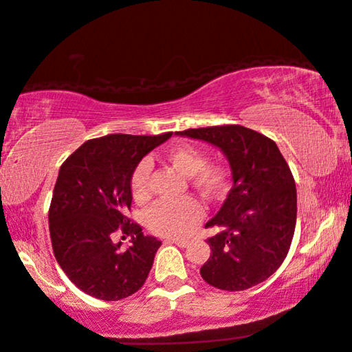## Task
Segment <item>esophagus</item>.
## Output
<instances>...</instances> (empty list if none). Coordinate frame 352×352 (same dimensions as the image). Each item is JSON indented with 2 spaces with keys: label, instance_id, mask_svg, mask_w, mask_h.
<instances>
[{
  "label": "esophagus",
  "instance_id": "34e87169",
  "mask_svg": "<svg viewBox=\"0 0 352 352\" xmlns=\"http://www.w3.org/2000/svg\"><path fill=\"white\" fill-rule=\"evenodd\" d=\"M167 243H174V244H177L178 248H188V244H189V241L188 239H180V238H170V239H166Z\"/></svg>",
  "mask_w": 352,
  "mask_h": 352
}]
</instances>
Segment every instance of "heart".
<instances>
[{
  "instance_id": "obj_1",
  "label": "heart",
  "mask_w": 352,
  "mask_h": 352,
  "mask_svg": "<svg viewBox=\"0 0 352 352\" xmlns=\"http://www.w3.org/2000/svg\"><path fill=\"white\" fill-rule=\"evenodd\" d=\"M166 161L189 177V183L206 197H213L224 185V170L219 166L206 164L205 155L191 144H177L166 152ZM150 163L141 161L133 170L130 191L138 204L148 199ZM204 217V206L192 197L161 200L152 205L146 214L150 230L161 236H186Z\"/></svg>"
}]
</instances>
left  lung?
<instances>
[{"mask_svg":"<svg viewBox=\"0 0 352 352\" xmlns=\"http://www.w3.org/2000/svg\"><path fill=\"white\" fill-rule=\"evenodd\" d=\"M219 148L232 172V189L219 213L206 222L210 258L200 276L227 292L248 289L274 274L296 227V185L277 144L241 125L178 131Z\"/></svg>","mask_w":352,"mask_h":352,"instance_id":"left-lung-1","label":"left lung"}]
</instances>
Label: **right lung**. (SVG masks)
Returning <instances> with one entry per match:
<instances>
[{"instance_id": "obj_1", "label": "right lung", "mask_w": 352, "mask_h": 352, "mask_svg": "<svg viewBox=\"0 0 352 352\" xmlns=\"http://www.w3.org/2000/svg\"><path fill=\"white\" fill-rule=\"evenodd\" d=\"M172 136L108 135L91 139L60 166L48 222L59 266L86 294L103 300L131 296L144 285L161 241L125 216L130 180L141 160ZM132 246L113 243V233Z\"/></svg>"}]
</instances>
